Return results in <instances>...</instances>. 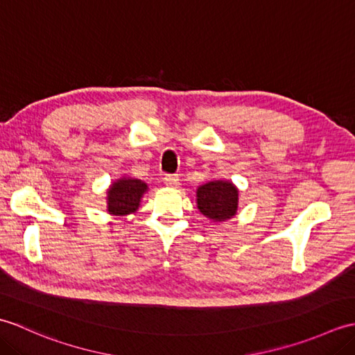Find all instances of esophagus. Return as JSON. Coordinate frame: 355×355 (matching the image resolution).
I'll use <instances>...</instances> for the list:
<instances>
[{"label":"esophagus","mask_w":355,"mask_h":355,"mask_svg":"<svg viewBox=\"0 0 355 355\" xmlns=\"http://www.w3.org/2000/svg\"><path fill=\"white\" fill-rule=\"evenodd\" d=\"M164 184L171 187V189H177L180 186V178L177 175H166L164 177Z\"/></svg>","instance_id":"1"}]
</instances>
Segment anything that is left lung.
Masks as SVG:
<instances>
[{"label":"left lung","instance_id":"obj_1","mask_svg":"<svg viewBox=\"0 0 355 355\" xmlns=\"http://www.w3.org/2000/svg\"><path fill=\"white\" fill-rule=\"evenodd\" d=\"M239 189L229 180H212L198 186L197 207L214 223L227 221L236 215Z\"/></svg>","mask_w":355,"mask_h":355}]
</instances>
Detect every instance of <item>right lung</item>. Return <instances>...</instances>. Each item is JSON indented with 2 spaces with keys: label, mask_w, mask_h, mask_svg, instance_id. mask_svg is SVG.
I'll use <instances>...</instances> for the list:
<instances>
[{
  "label": "right lung",
  "mask_w": 355,
  "mask_h": 355,
  "mask_svg": "<svg viewBox=\"0 0 355 355\" xmlns=\"http://www.w3.org/2000/svg\"><path fill=\"white\" fill-rule=\"evenodd\" d=\"M148 189V184L139 178L123 175L114 180L107 189V212L112 216L135 214Z\"/></svg>",
  "instance_id": "obj_1"
}]
</instances>
